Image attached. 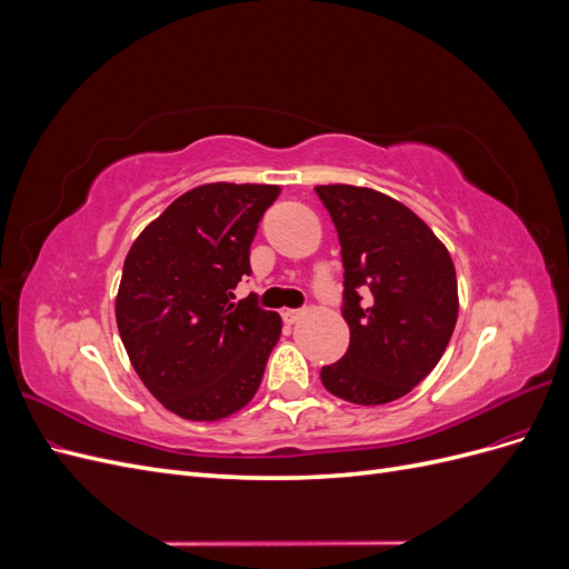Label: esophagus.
<instances>
[{"instance_id":"esophagus-1","label":"esophagus","mask_w":569,"mask_h":569,"mask_svg":"<svg viewBox=\"0 0 569 569\" xmlns=\"http://www.w3.org/2000/svg\"><path fill=\"white\" fill-rule=\"evenodd\" d=\"M301 316H303L301 308H287V311H282V318H284V322H287V325H295V322H299V320H301Z\"/></svg>"}]
</instances>
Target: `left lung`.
I'll return each instance as SVG.
<instances>
[{
	"label": "left lung",
	"instance_id": "obj_1",
	"mask_svg": "<svg viewBox=\"0 0 569 569\" xmlns=\"http://www.w3.org/2000/svg\"><path fill=\"white\" fill-rule=\"evenodd\" d=\"M339 234L351 341L320 370L325 389L358 406L401 399L435 370L458 320L449 251L408 206L370 187H316ZM371 289L363 302L360 290Z\"/></svg>",
	"mask_w": 569,
	"mask_h": 569
}]
</instances>
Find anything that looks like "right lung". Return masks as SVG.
Returning a JSON list of instances; mask_svg holds the SVG:
<instances>
[{"label": "right lung", "mask_w": 569, "mask_h": 569, "mask_svg": "<svg viewBox=\"0 0 569 569\" xmlns=\"http://www.w3.org/2000/svg\"><path fill=\"white\" fill-rule=\"evenodd\" d=\"M278 184L189 189L142 230L126 256L116 322L134 372L184 420L244 408L282 332L256 299L232 301L251 274L249 249Z\"/></svg>", "instance_id": "obj_1"}]
</instances>
